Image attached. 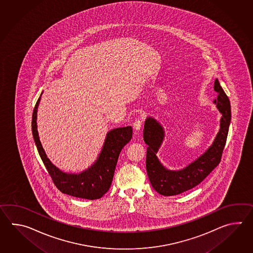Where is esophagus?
Masks as SVG:
<instances>
[{
    "instance_id": "34e87169",
    "label": "esophagus",
    "mask_w": 253,
    "mask_h": 253,
    "mask_svg": "<svg viewBox=\"0 0 253 253\" xmlns=\"http://www.w3.org/2000/svg\"><path fill=\"white\" fill-rule=\"evenodd\" d=\"M142 125H143V120H142V119H135L134 121V123H133V128H134L135 131H139L140 129H141V126H142Z\"/></svg>"
}]
</instances>
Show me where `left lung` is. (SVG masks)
I'll return each instance as SVG.
<instances>
[{"label":"left lung","instance_id":"1","mask_svg":"<svg viewBox=\"0 0 253 253\" xmlns=\"http://www.w3.org/2000/svg\"><path fill=\"white\" fill-rule=\"evenodd\" d=\"M214 90L217 92L214 103L222 115L220 131L210 148L183 170H167L158 161L156 154L164 139V130L156 119L147 118L145 120L144 141L148 145L146 149V172L153 188L158 194L171 196L194 188L220 164L231 123V105L218 80L214 81Z\"/></svg>","mask_w":253,"mask_h":253}]
</instances>
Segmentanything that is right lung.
<instances>
[{
	"label": "right lung",
	"mask_w": 253,
	"mask_h": 253,
	"mask_svg": "<svg viewBox=\"0 0 253 253\" xmlns=\"http://www.w3.org/2000/svg\"><path fill=\"white\" fill-rule=\"evenodd\" d=\"M40 100L41 97H39L33 109L32 120L33 138L37 146L39 155L54 184L61 193L74 197L87 200L101 198L110 188L119 154L132 138L133 128L131 126H126L111 130L108 133L97 161L89 169L81 172L80 174L65 173L59 171L48 160L39 139L36 119Z\"/></svg>",
	"instance_id": "right-lung-1"
}]
</instances>
